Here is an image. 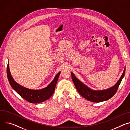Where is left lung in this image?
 <instances>
[{"mask_svg": "<svg viewBox=\"0 0 130 130\" xmlns=\"http://www.w3.org/2000/svg\"><path fill=\"white\" fill-rule=\"evenodd\" d=\"M125 72V67L121 77L117 82V83L113 87L103 90H94L91 89L76 78L72 72L71 73V74L73 81L74 82L76 89L80 95L89 101L99 103L107 101L115 95L124 76Z\"/></svg>", "mask_w": 130, "mask_h": 130, "instance_id": "1", "label": "left lung"}]
</instances>
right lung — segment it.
<instances>
[{"instance_id":"1","label":"right lung","mask_w":130,"mask_h":130,"mask_svg":"<svg viewBox=\"0 0 130 130\" xmlns=\"http://www.w3.org/2000/svg\"><path fill=\"white\" fill-rule=\"evenodd\" d=\"M7 73L9 83L13 89L22 98L31 103H39L48 100L53 94L57 81L61 72L58 73L51 83L44 88L39 90H32L19 85L12 77L8 64Z\"/></svg>"}]
</instances>
